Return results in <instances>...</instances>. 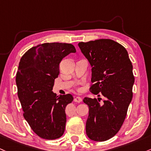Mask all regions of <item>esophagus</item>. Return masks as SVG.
<instances>
[{"label":"esophagus","mask_w":151,"mask_h":151,"mask_svg":"<svg viewBox=\"0 0 151 151\" xmlns=\"http://www.w3.org/2000/svg\"><path fill=\"white\" fill-rule=\"evenodd\" d=\"M74 102H81L82 101V97H74Z\"/></svg>","instance_id":"esophagus-1"}]
</instances>
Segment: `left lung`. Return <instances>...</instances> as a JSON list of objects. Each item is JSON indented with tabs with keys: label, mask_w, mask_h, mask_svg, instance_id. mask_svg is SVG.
<instances>
[{
	"label": "left lung",
	"mask_w": 151,
	"mask_h": 151,
	"mask_svg": "<svg viewBox=\"0 0 151 151\" xmlns=\"http://www.w3.org/2000/svg\"><path fill=\"white\" fill-rule=\"evenodd\" d=\"M78 46L92 67L93 83L89 90L100 97H84L89 107L86 133L94 141H105L120 130L132 98L134 78L128 53L121 44L111 39L80 42Z\"/></svg>",
	"instance_id": "1"
}]
</instances>
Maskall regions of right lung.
Masks as SVG:
<instances>
[{
  "label": "right lung",
  "mask_w": 151,
  "mask_h": 151,
  "mask_svg": "<svg viewBox=\"0 0 151 151\" xmlns=\"http://www.w3.org/2000/svg\"><path fill=\"white\" fill-rule=\"evenodd\" d=\"M75 47L66 43H45L29 49L21 57L16 74L18 96L24 117L41 138L54 140L65 130V108L73 101L70 94L52 92L59 74V63Z\"/></svg>",
  "instance_id": "right-lung-1"
}]
</instances>
